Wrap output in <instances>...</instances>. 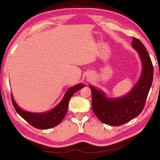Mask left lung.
Segmentation results:
<instances>
[{
	"mask_svg": "<svg viewBox=\"0 0 160 160\" xmlns=\"http://www.w3.org/2000/svg\"><path fill=\"white\" fill-rule=\"evenodd\" d=\"M132 47L138 54L142 71L138 82L127 94L117 98L108 97L102 90L89 85L93 112L101 122L109 126H120L140 114L153 82V64L145 47L135 38H132Z\"/></svg>",
	"mask_w": 160,
	"mask_h": 160,
	"instance_id": "8db88e82",
	"label": "left lung"
}]
</instances>
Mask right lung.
<instances>
[{"label": "right lung", "mask_w": 160, "mask_h": 160, "mask_svg": "<svg viewBox=\"0 0 160 160\" xmlns=\"http://www.w3.org/2000/svg\"><path fill=\"white\" fill-rule=\"evenodd\" d=\"M84 86H85L84 84L78 83L70 87L66 91L61 102L57 104L56 107L48 111L36 113V112L25 111L18 105L12 95V104L17 113L32 126H34V128H40V129H47V128L55 127L62 122L67 113L69 101L71 96L77 91L80 90Z\"/></svg>", "instance_id": "1"}]
</instances>
